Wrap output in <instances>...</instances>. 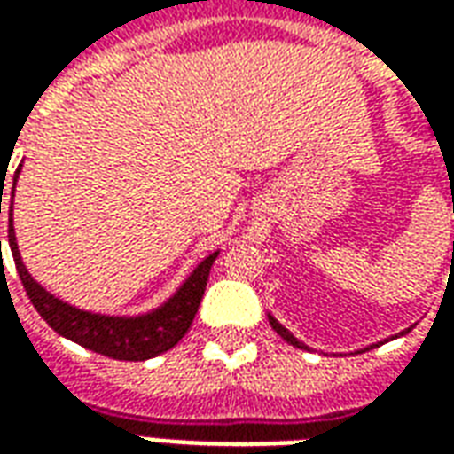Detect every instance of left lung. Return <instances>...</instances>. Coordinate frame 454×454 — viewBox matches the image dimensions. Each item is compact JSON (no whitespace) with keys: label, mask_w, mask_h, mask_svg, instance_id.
<instances>
[{"label":"left lung","mask_w":454,"mask_h":454,"mask_svg":"<svg viewBox=\"0 0 454 454\" xmlns=\"http://www.w3.org/2000/svg\"><path fill=\"white\" fill-rule=\"evenodd\" d=\"M270 325H272V328H275L277 333L282 335V338H285V340L289 342V345H294V348H301V350H309V348H306L304 342H299V340H296V338H294V335H292V333H289V331H286L285 325L277 324V321H275V318H272V316H270ZM406 333H409V331H406ZM367 350H370V348H367Z\"/></svg>","instance_id":"8db88e82"}]
</instances>
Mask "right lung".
<instances>
[{
    "instance_id": "1",
    "label": "right lung",
    "mask_w": 454,
    "mask_h": 454,
    "mask_svg": "<svg viewBox=\"0 0 454 454\" xmlns=\"http://www.w3.org/2000/svg\"><path fill=\"white\" fill-rule=\"evenodd\" d=\"M19 172H21V165L14 172V184L16 179H19ZM2 192H4V187L0 189V214ZM12 197H14V189H12ZM9 247H12L16 272L21 277L26 294L31 299V304L35 306V311L41 314V318L53 328L55 333H60L63 338H70V340L82 345L87 350H94L99 352V355H106V357H114V360L126 362L150 360V357H155L160 352H168L169 348H175L184 338L189 325L194 321V316H197L199 304H201L211 265L218 257V253H214L207 260H201L197 270L187 277V282L179 286L177 294L172 296L168 304H162L160 309L145 316L119 318V316L90 314V311H80L74 306L65 304L58 296L45 292L43 286L28 275V270H26L24 262H21V255H19V246H16L14 223H12V204H9Z\"/></svg>"
}]
</instances>
